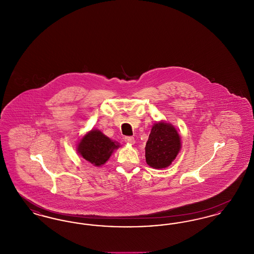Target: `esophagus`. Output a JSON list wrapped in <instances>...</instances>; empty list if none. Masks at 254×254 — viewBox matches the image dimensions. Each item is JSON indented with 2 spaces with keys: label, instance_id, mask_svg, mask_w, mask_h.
<instances>
[{
  "label": "esophagus",
  "instance_id": "esophagus-1",
  "mask_svg": "<svg viewBox=\"0 0 254 254\" xmlns=\"http://www.w3.org/2000/svg\"><path fill=\"white\" fill-rule=\"evenodd\" d=\"M125 142L127 143V144L133 145L135 143V140H134V138L131 137V136H127V137H125Z\"/></svg>",
  "mask_w": 254,
  "mask_h": 254
}]
</instances>
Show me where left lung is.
Here are the masks:
<instances>
[{"label":"left lung","instance_id":"8db88e82","mask_svg":"<svg viewBox=\"0 0 254 254\" xmlns=\"http://www.w3.org/2000/svg\"><path fill=\"white\" fill-rule=\"evenodd\" d=\"M182 147L181 137L173 125L155 123L145 145V162L153 169H166L175 160Z\"/></svg>","mask_w":254,"mask_h":254}]
</instances>
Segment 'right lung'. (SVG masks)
<instances>
[{
    "label": "right lung",
    "instance_id": "obj_1",
    "mask_svg": "<svg viewBox=\"0 0 254 254\" xmlns=\"http://www.w3.org/2000/svg\"><path fill=\"white\" fill-rule=\"evenodd\" d=\"M119 147L118 142L111 140L101 130L92 128L80 139L76 149L81 157L95 167H101Z\"/></svg>",
    "mask_w": 254,
    "mask_h": 254
}]
</instances>
